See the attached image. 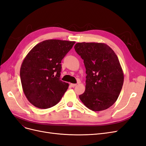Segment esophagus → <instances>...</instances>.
Returning <instances> with one entry per match:
<instances>
[{
  "label": "esophagus",
  "instance_id": "34e87169",
  "mask_svg": "<svg viewBox=\"0 0 146 146\" xmlns=\"http://www.w3.org/2000/svg\"><path fill=\"white\" fill-rule=\"evenodd\" d=\"M77 85V84H74V83H70V86L72 87H75Z\"/></svg>",
  "mask_w": 146,
  "mask_h": 146
}]
</instances>
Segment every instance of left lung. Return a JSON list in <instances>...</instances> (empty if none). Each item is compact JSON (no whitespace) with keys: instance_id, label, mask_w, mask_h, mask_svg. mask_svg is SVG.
Masks as SVG:
<instances>
[{"instance_id":"8db88e82","label":"left lung","mask_w":146,"mask_h":146,"mask_svg":"<svg viewBox=\"0 0 146 146\" xmlns=\"http://www.w3.org/2000/svg\"><path fill=\"white\" fill-rule=\"evenodd\" d=\"M86 68L85 91L79 98L92 111H102L117 100L123 83L119 59L104 43L78 42L74 46Z\"/></svg>"}]
</instances>
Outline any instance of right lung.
<instances>
[{
	"label": "right lung",
	"mask_w": 146,
	"mask_h": 146,
	"mask_svg": "<svg viewBox=\"0 0 146 146\" xmlns=\"http://www.w3.org/2000/svg\"><path fill=\"white\" fill-rule=\"evenodd\" d=\"M75 41L48 39L38 43L25 56L20 69L23 90L35 107L50 108L58 104L69 84L60 80L61 60Z\"/></svg>",
	"instance_id": "obj_1"
}]
</instances>
